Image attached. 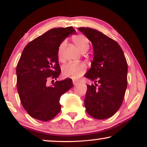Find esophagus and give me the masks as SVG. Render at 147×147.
Masks as SVG:
<instances>
[{"label": "esophagus", "instance_id": "esophagus-1", "mask_svg": "<svg viewBox=\"0 0 147 147\" xmlns=\"http://www.w3.org/2000/svg\"><path fill=\"white\" fill-rule=\"evenodd\" d=\"M78 82H76V81H73V84L74 86H76V85H77V84H78Z\"/></svg>", "mask_w": 147, "mask_h": 147}]
</instances>
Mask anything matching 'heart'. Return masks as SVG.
<instances>
[{"mask_svg":"<svg viewBox=\"0 0 147 147\" xmlns=\"http://www.w3.org/2000/svg\"><path fill=\"white\" fill-rule=\"evenodd\" d=\"M74 43L76 45L77 48L81 52L88 51L89 47V41L88 38L83 35H78L74 37ZM65 47V43H61L58 49V58L61 59L63 57V51ZM86 71V67L85 65L82 63H76V62H70L65 65L63 66L62 69V74L66 78H71L73 80L78 79L83 74L85 73Z\"/></svg>","mask_w":147,"mask_h":147,"instance_id":"heart-1","label":"heart"}]
</instances>
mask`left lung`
Here are the masks:
<instances>
[{
  "label": "left lung",
  "mask_w": 147,
  "mask_h": 147,
  "mask_svg": "<svg viewBox=\"0 0 147 147\" xmlns=\"http://www.w3.org/2000/svg\"><path fill=\"white\" fill-rule=\"evenodd\" d=\"M78 30L91 41L94 54L91 68L84 76L94 82V85H87L86 111L96 119L109 118L121 107L127 88L126 59L119 45L105 34L85 27Z\"/></svg>",
  "instance_id": "1"
}]
</instances>
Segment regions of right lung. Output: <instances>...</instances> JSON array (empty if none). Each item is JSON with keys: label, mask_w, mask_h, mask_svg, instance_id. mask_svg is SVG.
Returning <instances> with one entry per match:
<instances>
[{"label": "right lung", "mask_w": 147, "mask_h": 147, "mask_svg": "<svg viewBox=\"0 0 147 147\" xmlns=\"http://www.w3.org/2000/svg\"><path fill=\"white\" fill-rule=\"evenodd\" d=\"M72 34H76L72 26L51 29L30 42L22 53L16 69L17 88L32 117L42 121L53 119L61 110V96L73 86L71 78L47 85L49 79L56 80L60 74L58 49Z\"/></svg>", "instance_id": "right-lung-1"}]
</instances>
